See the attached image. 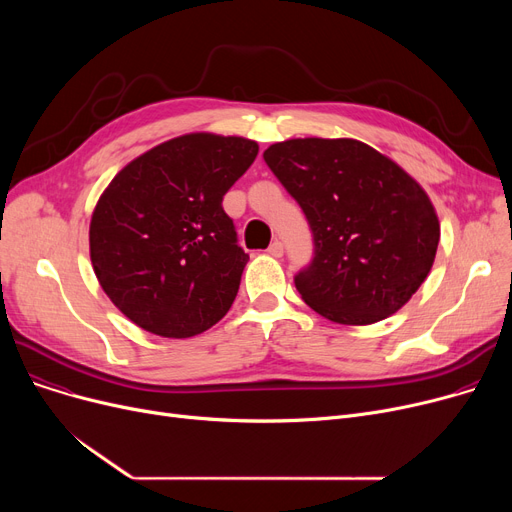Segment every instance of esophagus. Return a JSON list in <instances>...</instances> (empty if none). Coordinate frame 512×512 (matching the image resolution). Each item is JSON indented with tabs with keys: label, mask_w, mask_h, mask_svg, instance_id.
<instances>
[{
	"label": "esophagus",
	"mask_w": 512,
	"mask_h": 512,
	"mask_svg": "<svg viewBox=\"0 0 512 512\" xmlns=\"http://www.w3.org/2000/svg\"><path fill=\"white\" fill-rule=\"evenodd\" d=\"M267 253H270L272 257H282L284 255V245L280 240H274L272 245H270V249H267Z\"/></svg>",
	"instance_id": "1"
}]
</instances>
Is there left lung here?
<instances>
[{
  "label": "left lung",
  "mask_w": 512,
  "mask_h": 512,
  "mask_svg": "<svg viewBox=\"0 0 512 512\" xmlns=\"http://www.w3.org/2000/svg\"><path fill=\"white\" fill-rule=\"evenodd\" d=\"M263 159L311 228L313 257L294 286L313 311L367 326L413 297L434 265L440 224L405 170L353 139H292Z\"/></svg>",
  "instance_id": "1"
}]
</instances>
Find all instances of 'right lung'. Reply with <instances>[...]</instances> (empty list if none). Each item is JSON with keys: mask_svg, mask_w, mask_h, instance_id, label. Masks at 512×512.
<instances>
[{"mask_svg": "<svg viewBox=\"0 0 512 512\" xmlns=\"http://www.w3.org/2000/svg\"><path fill=\"white\" fill-rule=\"evenodd\" d=\"M257 143L195 132L116 174L91 218L95 276L139 328L191 338L228 313L249 255L222 201Z\"/></svg>", "mask_w": 512, "mask_h": 512, "instance_id": "1", "label": "right lung"}]
</instances>
